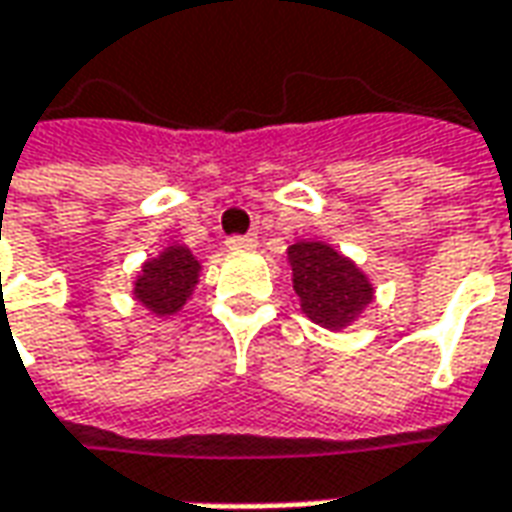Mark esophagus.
Returning a JSON list of instances; mask_svg holds the SVG:
<instances>
[{
  "mask_svg": "<svg viewBox=\"0 0 512 512\" xmlns=\"http://www.w3.org/2000/svg\"><path fill=\"white\" fill-rule=\"evenodd\" d=\"M255 243V235H229L227 238L229 249H249V246H255Z\"/></svg>",
  "mask_w": 512,
  "mask_h": 512,
  "instance_id": "obj_1",
  "label": "esophagus"
}]
</instances>
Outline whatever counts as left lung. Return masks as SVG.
<instances>
[{
    "mask_svg": "<svg viewBox=\"0 0 512 512\" xmlns=\"http://www.w3.org/2000/svg\"><path fill=\"white\" fill-rule=\"evenodd\" d=\"M288 263L302 311L322 328H344L373 300L367 277L325 243H294L288 249Z\"/></svg>",
    "mask_w": 512,
    "mask_h": 512,
    "instance_id": "left-lung-1",
    "label": "left lung"
}]
</instances>
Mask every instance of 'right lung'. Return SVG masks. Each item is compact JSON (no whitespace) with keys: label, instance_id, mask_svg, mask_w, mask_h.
Segmentation results:
<instances>
[{"label":"right lung","instance_id":"1","mask_svg":"<svg viewBox=\"0 0 512 512\" xmlns=\"http://www.w3.org/2000/svg\"><path fill=\"white\" fill-rule=\"evenodd\" d=\"M198 280V260L184 246H170L168 252L156 260H148L142 277L137 280V297L154 314H176L190 297Z\"/></svg>","mask_w":512,"mask_h":512}]
</instances>
